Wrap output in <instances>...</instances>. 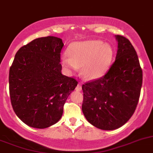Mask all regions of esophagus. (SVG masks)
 Returning a JSON list of instances; mask_svg holds the SVG:
<instances>
[{"mask_svg": "<svg viewBox=\"0 0 153 153\" xmlns=\"http://www.w3.org/2000/svg\"><path fill=\"white\" fill-rule=\"evenodd\" d=\"M75 90H76V91H81V85H80V84H78V85H77L76 88H75Z\"/></svg>", "mask_w": 153, "mask_h": 153, "instance_id": "obj_1", "label": "esophagus"}]
</instances>
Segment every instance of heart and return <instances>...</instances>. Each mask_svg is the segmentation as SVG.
I'll list each match as a JSON object with an SVG mask.
<instances>
[{
	"instance_id": "b5f03b06",
	"label": "heart",
	"mask_w": 153,
	"mask_h": 153,
	"mask_svg": "<svg viewBox=\"0 0 153 153\" xmlns=\"http://www.w3.org/2000/svg\"><path fill=\"white\" fill-rule=\"evenodd\" d=\"M68 51L69 55H62V65L68 69L81 67V75L88 80L97 79L105 75L115 54L110 44L100 40L77 41Z\"/></svg>"
}]
</instances>
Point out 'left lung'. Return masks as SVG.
Returning a JSON list of instances; mask_svg holds the SVG:
<instances>
[{"label":"left lung","mask_w":153,"mask_h":153,"mask_svg":"<svg viewBox=\"0 0 153 153\" xmlns=\"http://www.w3.org/2000/svg\"><path fill=\"white\" fill-rule=\"evenodd\" d=\"M115 62L98 79L82 85V112L88 122L105 131L117 129L131 118L137 105L143 71L134 48L128 38L116 35Z\"/></svg>","instance_id":"8db88e82"}]
</instances>
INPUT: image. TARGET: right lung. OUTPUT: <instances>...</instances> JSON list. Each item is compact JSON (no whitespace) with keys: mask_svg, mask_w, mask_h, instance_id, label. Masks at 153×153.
<instances>
[{"mask_svg":"<svg viewBox=\"0 0 153 153\" xmlns=\"http://www.w3.org/2000/svg\"><path fill=\"white\" fill-rule=\"evenodd\" d=\"M62 39L36 38L16 52L10 68L9 90L16 115L27 125L46 128L61 118L63 106L78 85L61 73Z\"/></svg>","mask_w":153,"mask_h":153,"instance_id":"1","label":"right lung"}]
</instances>
